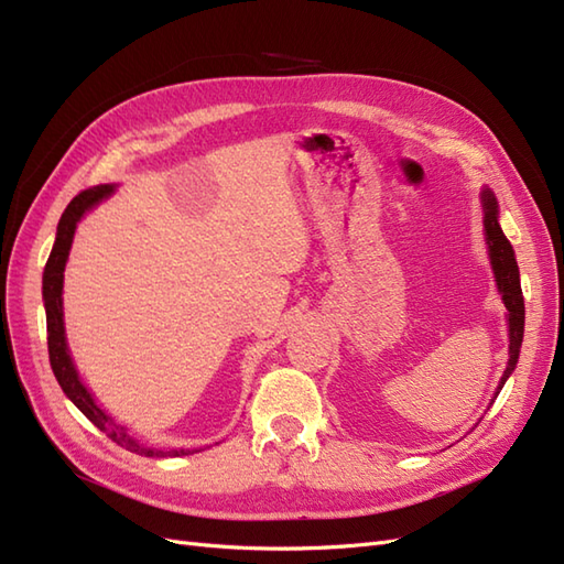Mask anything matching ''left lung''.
Instances as JSON below:
<instances>
[{"mask_svg":"<svg viewBox=\"0 0 564 564\" xmlns=\"http://www.w3.org/2000/svg\"><path fill=\"white\" fill-rule=\"evenodd\" d=\"M484 227H486V241L490 251V265H492V272H496L498 290L505 301L507 321H510V361H507V368L500 378V388H498L500 392L505 380L510 378V373L517 366L521 339H524V294H521L519 268H517L512 243L507 241V237L502 235V229L498 225V200L490 191H484Z\"/></svg>","mask_w":564,"mask_h":564,"instance_id":"1","label":"left lung"}]
</instances>
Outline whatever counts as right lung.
Instances as JSON below:
<instances>
[{
  "mask_svg": "<svg viewBox=\"0 0 564 564\" xmlns=\"http://www.w3.org/2000/svg\"><path fill=\"white\" fill-rule=\"evenodd\" d=\"M112 191H115V186H93V188L80 191V194L66 205V210L59 219L57 239H54L52 253L47 258L45 274H43V299H45V313H47V351H50L52 373H54V378H57V382L62 386V390H64L68 400H72L80 411H84L86 419H90L100 431H105L109 435V441L117 443L119 447L135 452V455H141V457L188 455L191 449H172V452L150 449V447H145V445L135 441V437H131L123 425H119L115 419H109L105 411L93 402V397L84 388V382L78 380L74 361H72V356H68V349H66L62 286H64V268H66L68 249H72L78 219L84 217V213L90 210L93 205H98L102 198L112 194Z\"/></svg>",
  "mask_w": 564,
  "mask_h": 564,
  "instance_id": "add662e5",
  "label": "right lung"
}]
</instances>
